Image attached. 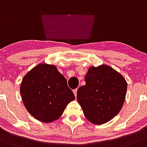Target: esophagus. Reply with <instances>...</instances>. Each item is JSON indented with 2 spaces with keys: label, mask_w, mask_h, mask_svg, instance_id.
I'll return each mask as SVG.
<instances>
[{
  "label": "esophagus",
  "mask_w": 147,
  "mask_h": 147,
  "mask_svg": "<svg viewBox=\"0 0 147 147\" xmlns=\"http://www.w3.org/2000/svg\"><path fill=\"white\" fill-rule=\"evenodd\" d=\"M73 92H74V94H75V96H77V92H78V88H75V89H74Z\"/></svg>",
  "instance_id": "1"
}]
</instances>
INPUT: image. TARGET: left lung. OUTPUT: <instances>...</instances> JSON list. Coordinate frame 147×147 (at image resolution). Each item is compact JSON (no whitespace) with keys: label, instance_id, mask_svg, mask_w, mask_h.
<instances>
[{"label":"left lung","instance_id":"obj_1","mask_svg":"<svg viewBox=\"0 0 147 147\" xmlns=\"http://www.w3.org/2000/svg\"><path fill=\"white\" fill-rule=\"evenodd\" d=\"M86 85L78 90L77 99L86 118L95 125L113 119L122 108L127 84L124 77L107 65L88 69Z\"/></svg>","mask_w":147,"mask_h":147}]
</instances>
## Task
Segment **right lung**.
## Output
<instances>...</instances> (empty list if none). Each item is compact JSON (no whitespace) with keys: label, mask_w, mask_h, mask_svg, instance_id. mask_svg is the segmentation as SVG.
Returning a JSON list of instances; mask_svg holds the SVG:
<instances>
[{"label":"right lung","mask_w":147,"mask_h":147,"mask_svg":"<svg viewBox=\"0 0 147 147\" xmlns=\"http://www.w3.org/2000/svg\"><path fill=\"white\" fill-rule=\"evenodd\" d=\"M20 94L28 111L44 122L58 119L75 100L65 78L55 66L47 64H39L25 75Z\"/></svg>","instance_id":"obj_1"}]
</instances>
